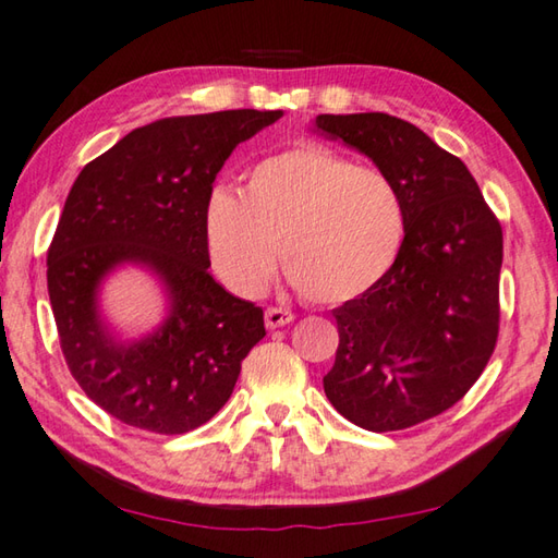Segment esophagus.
Segmentation results:
<instances>
[{
	"label": "esophagus",
	"mask_w": 558,
	"mask_h": 558,
	"mask_svg": "<svg viewBox=\"0 0 558 558\" xmlns=\"http://www.w3.org/2000/svg\"><path fill=\"white\" fill-rule=\"evenodd\" d=\"M294 322V314L290 310H282V307H268L266 310V326L268 329H280V326H286Z\"/></svg>",
	"instance_id": "obj_1"
}]
</instances>
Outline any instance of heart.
<instances>
[{"label":"heart","mask_w":558,"mask_h":558,"mask_svg":"<svg viewBox=\"0 0 558 558\" xmlns=\"http://www.w3.org/2000/svg\"><path fill=\"white\" fill-rule=\"evenodd\" d=\"M407 236V205L385 171L322 145H294L256 161L242 193L217 185L205 203V242L229 288L256 298L276 246L310 302L355 300L387 276Z\"/></svg>","instance_id":"1"}]
</instances>
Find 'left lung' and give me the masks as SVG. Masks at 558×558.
<instances>
[{"label": "left lung", "mask_w": 558, "mask_h": 558, "mask_svg": "<svg viewBox=\"0 0 558 558\" xmlns=\"http://www.w3.org/2000/svg\"><path fill=\"white\" fill-rule=\"evenodd\" d=\"M314 125L373 159L407 205L397 264L333 310L338 351L324 391L360 428H411L454 407L494 353L504 229L464 161L407 120L324 113Z\"/></svg>", "instance_id": "1"}]
</instances>
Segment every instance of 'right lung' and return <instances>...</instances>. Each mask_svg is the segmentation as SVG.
<instances>
[{"label": "right lung", "instance_id": "add662e5", "mask_svg": "<svg viewBox=\"0 0 558 558\" xmlns=\"http://www.w3.org/2000/svg\"><path fill=\"white\" fill-rule=\"evenodd\" d=\"M282 111L161 118L86 163L48 248V294L76 385L120 423L181 435L232 397L242 360L266 336L264 310L210 276L205 203L239 142ZM137 263L158 272L170 316L133 344L97 314L108 271Z\"/></svg>", "mask_w": 558, "mask_h": 558}]
</instances>
